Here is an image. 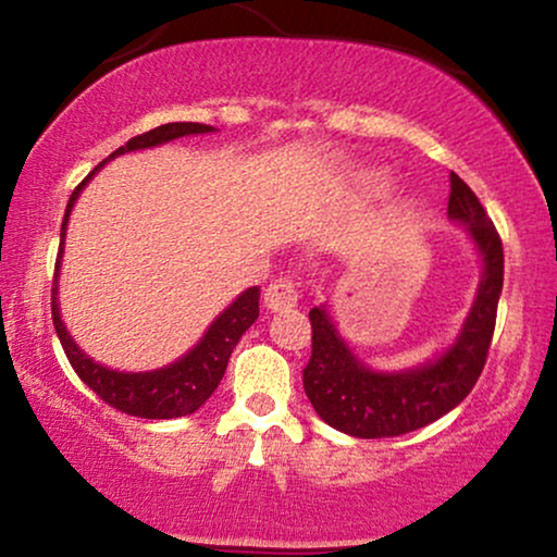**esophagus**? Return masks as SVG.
<instances>
[{
    "instance_id": "obj_1",
    "label": "esophagus",
    "mask_w": 557,
    "mask_h": 557,
    "mask_svg": "<svg viewBox=\"0 0 557 557\" xmlns=\"http://www.w3.org/2000/svg\"><path fill=\"white\" fill-rule=\"evenodd\" d=\"M299 301V292H296V281L292 276H278L273 278L263 292V304L271 311H281L294 307Z\"/></svg>"
}]
</instances>
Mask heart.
Segmentation results:
<instances>
[{
	"mask_svg": "<svg viewBox=\"0 0 557 557\" xmlns=\"http://www.w3.org/2000/svg\"><path fill=\"white\" fill-rule=\"evenodd\" d=\"M391 185V177L385 172H362L357 174V189L364 195H380Z\"/></svg>",
	"mask_w": 557,
	"mask_h": 557,
	"instance_id": "obj_1",
	"label": "heart"
}]
</instances>
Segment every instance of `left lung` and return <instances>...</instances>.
I'll return each instance as SVG.
<instances>
[{"label":"left lung","instance_id":"8db88e82","mask_svg":"<svg viewBox=\"0 0 557 557\" xmlns=\"http://www.w3.org/2000/svg\"><path fill=\"white\" fill-rule=\"evenodd\" d=\"M448 218L467 223L484 276L459 339L438 360L408 372H372L349 352L324 307L309 311L311 357L304 368V391L332 429L357 438L403 436L454 410L482 375L505 281V250L479 197L454 172Z\"/></svg>","mask_w":557,"mask_h":557}]
</instances>
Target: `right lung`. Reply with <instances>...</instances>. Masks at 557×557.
Wrapping results in <instances>:
<instances>
[{
    "instance_id": "obj_1",
    "label": "right lung",
    "mask_w": 557,
    "mask_h": 557,
    "mask_svg": "<svg viewBox=\"0 0 557 557\" xmlns=\"http://www.w3.org/2000/svg\"><path fill=\"white\" fill-rule=\"evenodd\" d=\"M208 132H212V126L193 124V121H174V124L157 126L147 134L134 136V139H128L124 144V147H119L116 151H113L109 159L124 154V151L159 147V144L180 139V136L208 134ZM109 159H103V162L98 164L96 170L73 189L71 200H67L63 227H60L55 276H52V301H50L52 324H55L58 339L65 349L67 362L73 364V370L78 372V377L83 380V383H86L103 403H109L111 408H116L126 416H136V418L189 416V413H195V410L200 408L212 393H215L220 380H223L227 360H231L235 345H238L243 332H246L248 326L258 319V294L261 292H258V286L243 292L238 299H235L231 307H227L223 314H220L215 322L210 324V330L205 332V337L197 342V345L189 349L182 360L172 362L170 368H162L154 372H116V370H109V368H103V364L90 360V357L71 339L63 319H60L58 271H60V256H63L65 225H67V218H71L73 202L78 200L83 185H86V182L94 177V174L101 170Z\"/></svg>"
}]
</instances>
